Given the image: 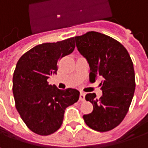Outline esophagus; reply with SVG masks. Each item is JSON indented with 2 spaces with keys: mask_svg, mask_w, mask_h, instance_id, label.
Segmentation results:
<instances>
[{
  "mask_svg": "<svg viewBox=\"0 0 148 148\" xmlns=\"http://www.w3.org/2000/svg\"><path fill=\"white\" fill-rule=\"evenodd\" d=\"M79 100H80V101H82L85 100V93L83 92H80V95H79Z\"/></svg>",
  "mask_w": 148,
  "mask_h": 148,
  "instance_id": "1",
  "label": "esophagus"
}]
</instances>
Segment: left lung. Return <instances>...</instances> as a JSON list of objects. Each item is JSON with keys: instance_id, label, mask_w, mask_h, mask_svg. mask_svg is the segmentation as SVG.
I'll use <instances>...</instances> for the list:
<instances>
[{"instance_id": "obj_1", "label": "left lung", "mask_w": 148, "mask_h": 148, "mask_svg": "<svg viewBox=\"0 0 148 148\" xmlns=\"http://www.w3.org/2000/svg\"><path fill=\"white\" fill-rule=\"evenodd\" d=\"M80 54L88 60L90 79L102 77V96L86 95L93 105L92 113L84 115L86 125L98 132H106L120 125L127 114L135 90L133 61L128 51L115 39L97 32L74 37Z\"/></svg>"}]
</instances>
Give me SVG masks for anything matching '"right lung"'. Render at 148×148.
Listing matches in <instances>:
<instances>
[{
  "instance_id": "right-lung-1",
  "label": "right lung",
  "mask_w": 148,
  "mask_h": 148,
  "mask_svg": "<svg viewBox=\"0 0 148 148\" xmlns=\"http://www.w3.org/2000/svg\"><path fill=\"white\" fill-rule=\"evenodd\" d=\"M74 47V38L40 44L17 62L13 75L15 106L25 125L37 134L47 136L57 131L65 109L79 100L77 89H59L47 82L56 74L59 60L72 53Z\"/></svg>"
}]
</instances>
